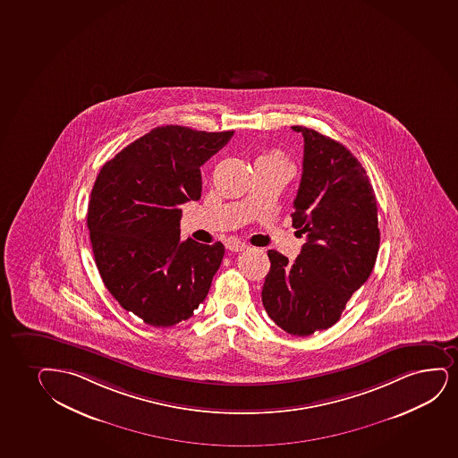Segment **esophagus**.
<instances>
[{
  "instance_id": "esophagus-1",
  "label": "esophagus",
  "mask_w": 458,
  "mask_h": 458,
  "mask_svg": "<svg viewBox=\"0 0 458 458\" xmlns=\"http://www.w3.org/2000/svg\"><path fill=\"white\" fill-rule=\"evenodd\" d=\"M226 249L237 253V251H243V250L249 249V245L245 242H241V241H228L226 242Z\"/></svg>"
}]
</instances>
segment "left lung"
<instances>
[{"label":"left lung","mask_w":458,"mask_h":458,"mask_svg":"<svg viewBox=\"0 0 458 458\" xmlns=\"http://www.w3.org/2000/svg\"><path fill=\"white\" fill-rule=\"evenodd\" d=\"M293 130L304 137V162L292 219L307 241L294 262L268 250L262 304L287 334L309 336L338 322L370 276L378 208L366 170L344 145L305 126Z\"/></svg>","instance_id":"left-lung-1"}]
</instances>
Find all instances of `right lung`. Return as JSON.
<instances>
[{
  "label": "right lung",
  "instance_id": "add662e5",
  "mask_svg": "<svg viewBox=\"0 0 458 458\" xmlns=\"http://www.w3.org/2000/svg\"><path fill=\"white\" fill-rule=\"evenodd\" d=\"M233 134L158 126L97 175L86 219L97 268L124 310L149 326L191 318L221 267V242H181V205L200 199V166Z\"/></svg>",
  "mask_w": 458,
  "mask_h": 458
}]
</instances>
